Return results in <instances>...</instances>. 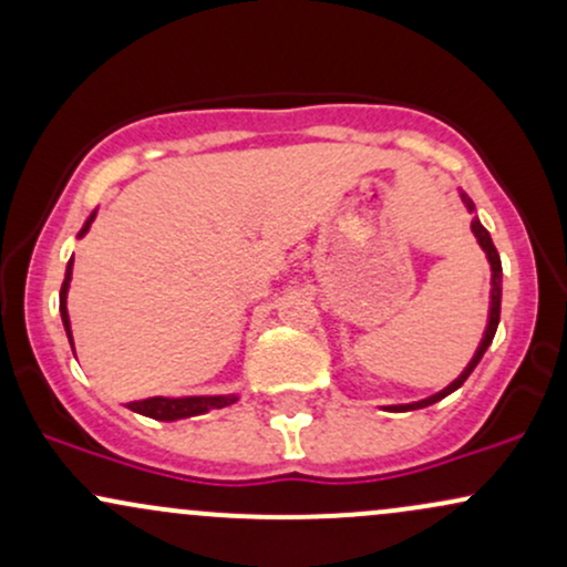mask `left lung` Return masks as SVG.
Listing matches in <instances>:
<instances>
[{
	"mask_svg": "<svg viewBox=\"0 0 567 567\" xmlns=\"http://www.w3.org/2000/svg\"><path fill=\"white\" fill-rule=\"evenodd\" d=\"M464 202L466 205H470V210H472V202L464 197ZM472 231H474V237H477V243H480V247H483L485 250V256H487V261H491V315H487V328H485V336H483V341H480V349L474 351V357H472V362L470 365H466V370L464 373L458 375V379H455L451 386L447 389H442L440 394H434V396H429V400H421V402H413V405H400V408H392V410H419V408H426V405H434V402H440L442 396H447L451 392H455V389L461 386V383H464L466 379H470V373L474 368H477V362L483 360V354L487 351V347H491V341H493V336H496V328H498V320H501V258H498V250H496V245H493V239H491V234H487V229L483 224H480L477 218L472 220Z\"/></svg>",
	"mask_w": 567,
	"mask_h": 567,
	"instance_id": "8db88e82",
	"label": "left lung"
}]
</instances>
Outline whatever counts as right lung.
I'll return each instance as SVG.
<instances>
[{
    "label": "right lung",
    "instance_id": "right-lung-1",
    "mask_svg": "<svg viewBox=\"0 0 567 567\" xmlns=\"http://www.w3.org/2000/svg\"><path fill=\"white\" fill-rule=\"evenodd\" d=\"M93 218H95V213L87 218V224L82 226L80 237L90 229ZM71 264L74 261H69L66 279H63V285H61V317H63V328H66V333H69V341H71V324H69V311H66V292H69V282H71ZM234 400H237V396H181V400H171V396H148V400L130 402L127 408L135 410V413H141V415H148V419L175 421V419H188V415L207 413V410L226 408V405H231Z\"/></svg>",
    "mask_w": 567,
    "mask_h": 567
}]
</instances>
